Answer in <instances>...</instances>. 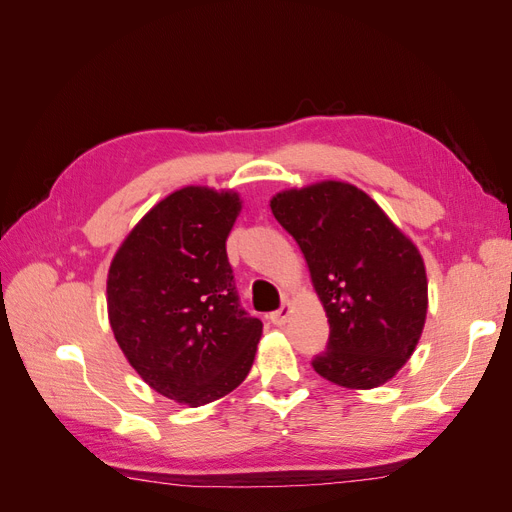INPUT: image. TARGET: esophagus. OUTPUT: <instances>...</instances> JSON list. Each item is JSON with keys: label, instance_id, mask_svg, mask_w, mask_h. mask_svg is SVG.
<instances>
[{"label": "esophagus", "instance_id": "34e87169", "mask_svg": "<svg viewBox=\"0 0 512 512\" xmlns=\"http://www.w3.org/2000/svg\"><path fill=\"white\" fill-rule=\"evenodd\" d=\"M290 305L288 303H284L280 309H275V312H271L269 314V320L273 322V324H277V327H282V324H286L288 322V318H290Z\"/></svg>", "mask_w": 512, "mask_h": 512}]
</instances>
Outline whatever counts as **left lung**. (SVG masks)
Here are the masks:
<instances>
[{
    "label": "left lung",
    "mask_w": 512,
    "mask_h": 512,
    "mask_svg": "<svg viewBox=\"0 0 512 512\" xmlns=\"http://www.w3.org/2000/svg\"><path fill=\"white\" fill-rule=\"evenodd\" d=\"M271 211L299 243L329 318L316 374L374 389L416 348L427 316V275L414 243L365 192L322 181L273 196Z\"/></svg>",
    "instance_id": "obj_1"
}]
</instances>
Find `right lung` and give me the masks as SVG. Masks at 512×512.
<instances>
[{"mask_svg":"<svg viewBox=\"0 0 512 512\" xmlns=\"http://www.w3.org/2000/svg\"><path fill=\"white\" fill-rule=\"evenodd\" d=\"M239 211L235 192L177 190L136 224L108 271L119 348L153 391L192 408L237 389L262 333L226 254Z\"/></svg>","mask_w":512,"mask_h":512,"instance_id":"right-lung-1","label":"right lung"}]
</instances>
